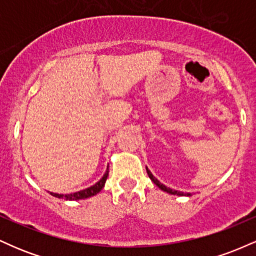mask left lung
Segmentation results:
<instances>
[{"mask_svg":"<svg viewBox=\"0 0 256 256\" xmlns=\"http://www.w3.org/2000/svg\"><path fill=\"white\" fill-rule=\"evenodd\" d=\"M146 173H148L149 178L152 179V183H154L155 185H156V186L160 188L161 190H164V192H166L167 194H171V195H178V196H192V194H190V192H186V194H184L183 192H178V190H173V189H171V188H167L166 185H164L162 183H160V182H158V179L155 178L154 176L152 174V172L149 171V170H148V167H146Z\"/></svg>","mask_w":256,"mask_h":256,"instance_id":"obj_1","label":"left lung"}]
</instances>
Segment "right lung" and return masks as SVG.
Returning a JSON list of instances; mask_svg holds the SVG:
<instances>
[{
    "label": "right lung",
    "instance_id": "obj_1",
    "mask_svg": "<svg viewBox=\"0 0 256 256\" xmlns=\"http://www.w3.org/2000/svg\"><path fill=\"white\" fill-rule=\"evenodd\" d=\"M108 170L110 168L107 167V171H106L104 177L100 179L98 183L94 184L92 186L86 188V189L80 190V192H77L66 194V195H64V194H55V192H50V195L55 196V198H58L70 200V201H72V200H83V198H91V196H95L96 194H98L100 192H101L102 188L104 186V183H106V180H107V177H108V172H110Z\"/></svg>",
    "mask_w": 256,
    "mask_h": 256
}]
</instances>
